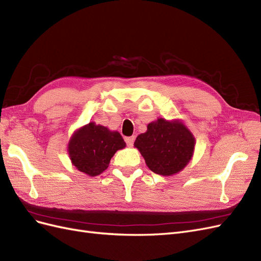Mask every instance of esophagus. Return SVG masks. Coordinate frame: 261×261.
Returning <instances> with one entry per match:
<instances>
[{"mask_svg": "<svg viewBox=\"0 0 261 261\" xmlns=\"http://www.w3.org/2000/svg\"><path fill=\"white\" fill-rule=\"evenodd\" d=\"M126 144H127L128 147H132L134 145V141H135V136H130V137H126L125 138Z\"/></svg>", "mask_w": 261, "mask_h": 261, "instance_id": "obj_1", "label": "esophagus"}]
</instances>
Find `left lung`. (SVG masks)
Wrapping results in <instances>:
<instances>
[{
    "instance_id": "obj_1",
    "label": "left lung",
    "mask_w": 261,
    "mask_h": 261,
    "mask_svg": "<svg viewBox=\"0 0 261 261\" xmlns=\"http://www.w3.org/2000/svg\"><path fill=\"white\" fill-rule=\"evenodd\" d=\"M196 140L180 120L158 118L149 123L147 132L137 136L134 146L155 174L171 176L183 170L194 154Z\"/></svg>"
}]
</instances>
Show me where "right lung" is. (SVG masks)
Segmentation results:
<instances>
[{"label":"right lung","instance_id":"right-lung-1","mask_svg":"<svg viewBox=\"0 0 261 261\" xmlns=\"http://www.w3.org/2000/svg\"><path fill=\"white\" fill-rule=\"evenodd\" d=\"M125 146L120 133L90 122L74 132L68 141L67 151L78 171L97 176L108 169L117 150Z\"/></svg>","mask_w":261,"mask_h":261}]
</instances>
